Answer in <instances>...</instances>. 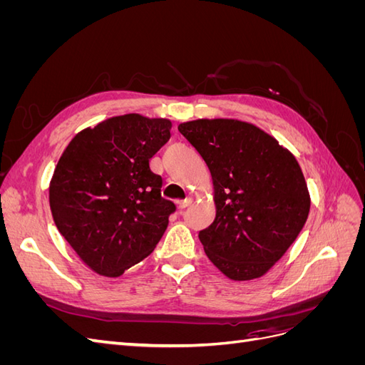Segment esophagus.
<instances>
[{"label":"esophagus","mask_w":365,"mask_h":365,"mask_svg":"<svg viewBox=\"0 0 365 365\" xmlns=\"http://www.w3.org/2000/svg\"><path fill=\"white\" fill-rule=\"evenodd\" d=\"M192 204V200L190 197H185V200H182V201H178V210H184V208H187Z\"/></svg>","instance_id":"esophagus-1"}]
</instances>
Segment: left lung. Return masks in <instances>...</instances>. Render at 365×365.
Returning <instances> with one entry per match:
<instances>
[{
  "label": "left lung",
  "mask_w": 365,
  "mask_h": 365,
  "mask_svg": "<svg viewBox=\"0 0 365 365\" xmlns=\"http://www.w3.org/2000/svg\"><path fill=\"white\" fill-rule=\"evenodd\" d=\"M178 129L213 178L216 217L200 231L207 257L231 280L262 277L306 224L311 196L300 164L247 121L200 118Z\"/></svg>",
  "instance_id": "obj_1"
}]
</instances>
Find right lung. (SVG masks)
Wrapping results in <instances>:
<instances>
[{"mask_svg": "<svg viewBox=\"0 0 365 365\" xmlns=\"http://www.w3.org/2000/svg\"><path fill=\"white\" fill-rule=\"evenodd\" d=\"M172 121L125 114L81 130L63 150L48 187L59 233L79 259L120 277L157 247L175 204L149 161L169 141Z\"/></svg>", "mask_w": 365, "mask_h": 365, "instance_id": "add662e5", "label": "right lung"}]
</instances>
